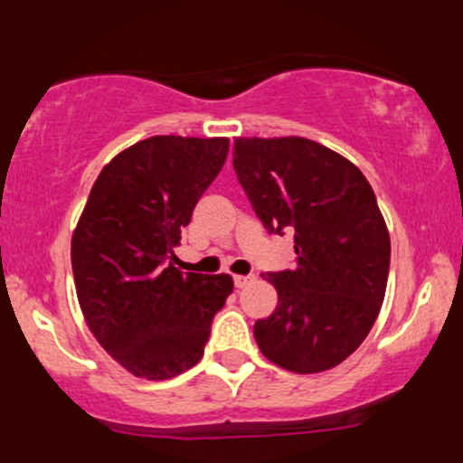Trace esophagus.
Returning a JSON list of instances; mask_svg holds the SVG:
<instances>
[{"label":"esophagus","instance_id":"34e87169","mask_svg":"<svg viewBox=\"0 0 463 463\" xmlns=\"http://www.w3.org/2000/svg\"><path fill=\"white\" fill-rule=\"evenodd\" d=\"M232 280H235L237 289H243V287L254 283V276L252 274H237V276H232Z\"/></svg>","mask_w":463,"mask_h":463}]
</instances>
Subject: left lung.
Masks as SVG:
<instances>
[{"instance_id":"1","label":"left lung","mask_w":463,"mask_h":463,"mask_svg":"<svg viewBox=\"0 0 463 463\" xmlns=\"http://www.w3.org/2000/svg\"><path fill=\"white\" fill-rule=\"evenodd\" d=\"M232 167L269 235H294V269L265 274L279 305L254 324L259 348L298 374L342 364L368 337L390 274V232L370 183L300 137L235 139Z\"/></svg>"}]
</instances>
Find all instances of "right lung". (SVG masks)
<instances>
[{
  "label": "right lung",
  "instance_id": "add662e5",
  "mask_svg": "<svg viewBox=\"0 0 463 463\" xmlns=\"http://www.w3.org/2000/svg\"><path fill=\"white\" fill-rule=\"evenodd\" d=\"M228 139L150 137L99 172L71 239L73 280L89 328L115 361L152 381L204 354L228 274L174 268L195 204L226 163Z\"/></svg>",
  "mask_w": 463,
  "mask_h": 463
}]
</instances>
